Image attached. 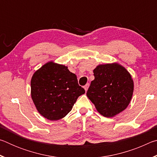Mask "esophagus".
<instances>
[{
  "label": "esophagus",
  "mask_w": 157,
  "mask_h": 157,
  "mask_svg": "<svg viewBox=\"0 0 157 157\" xmlns=\"http://www.w3.org/2000/svg\"><path fill=\"white\" fill-rule=\"evenodd\" d=\"M89 87V83H88V84H86V85H85V86H84V88L85 91H87V90H88Z\"/></svg>",
  "instance_id": "34e87169"
}]
</instances>
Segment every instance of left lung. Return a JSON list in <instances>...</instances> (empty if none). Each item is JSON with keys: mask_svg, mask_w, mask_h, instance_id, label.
<instances>
[{"mask_svg": "<svg viewBox=\"0 0 157 157\" xmlns=\"http://www.w3.org/2000/svg\"><path fill=\"white\" fill-rule=\"evenodd\" d=\"M95 79L86 95L101 115L111 118L127 107L134 91V82L126 68L118 63L96 66Z\"/></svg>", "mask_w": 157, "mask_h": 157, "instance_id": "obj_1", "label": "left lung"}]
</instances>
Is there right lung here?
<instances>
[{"instance_id": "right-lung-1", "label": "right lung", "mask_w": 157, "mask_h": 157, "mask_svg": "<svg viewBox=\"0 0 157 157\" xmlns=\"http://www.w3.org/2000/svg\"><path fill=\"white\" fill-rule=\"evenodd\" d=\"M31 97L38 112L50 121L63 118L85 93L75 74L67 66L53 62L45 63L31 79Z\"/></svg>"}]
</instances>
